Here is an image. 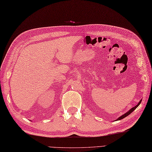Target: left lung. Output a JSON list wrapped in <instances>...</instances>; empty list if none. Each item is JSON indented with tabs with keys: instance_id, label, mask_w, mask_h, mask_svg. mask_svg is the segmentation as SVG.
Listing matches in <instances>:
<instances>
[{
	"instance_id": "left-lung-1",
	"label": "left lung",
	"mask_w": 152,
	"mask_h": 152,
	"mask_svg": "<svg viewBox=\"0 0 152 152\" xmlns=\"http://www.w3.org/2000/svg\"><path fill=\"white\" fill-rule=\"evenodd\" d=\"M141 101H142V100H140V101H139V102H138V104L137 105H136V106H134V107H133V108H132L131 109H130L127 112H126L125 113V114H124V115H122L121 116H120V117H119V118H118L117 119H116V120H120V119H124V118H125V117H127V115H129L130 114H131V112H133L134 110L135 109H136L137 107H138V106H139V104H140V103H141Z\"/></svg>"
}]
</instances>
